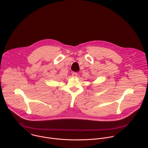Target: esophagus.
I'll list each match as a JSON object with an SVG mask.
<instances>
[{
  "mask_svg": "<svg viewBox=\"0 0 148 148\" xmlns=\"http://www.w3.org/2000/svg\"><path fill=\"white\" fill-rule=\"evenodd\" d=\"M78 76V74L77 73H73V74H72V77H74V78H76Z\"/></svg>",
  "mask_w": 148,
  "mask_h": 148,
  "instance_id": "esophagus-1",
  "label": "esophagus"
}]
</instances>
